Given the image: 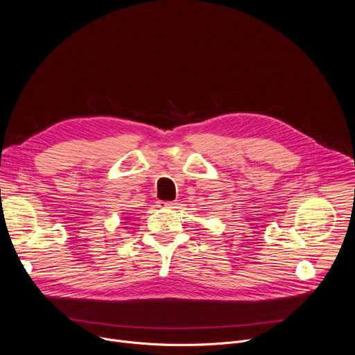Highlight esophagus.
I'll list each match as a JSON object with an SVG mask.
<instances>
[{
	"label": "esophagus",
	"instance_id": "obj_1",
	"mask_svg": "<svg viewBox=\"0 0 355 355\" xmlns=\"http://www.w3.org/2000/svg\"><path fill=\"white\" fill-rule=\"evenodd\" d=\"M159 207H160V208H175V207H177V202H175V200H168V202L160 200V202H159Z\"/></svg>",
	"mask_w": 355,
	"mask_h": 355
}]
</instances>
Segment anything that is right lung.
I'll return each instance as SVG.
<instances>
[{
    "label": "right lung",
    "instance_id": "1",
    "mask_svg": "<svg viewBox=\"0 0 355 355\" xmlns=\"http://www.w3.org/2000/svg\"><path fill=\"white\" fill-rule=\"evenodd\" d=\"M125 218H126V220H129V219H130V218H128V216H125ZM125 227H126V226H125Z\"/></svg>",
    "mask_w": 355,
    "mask_h": 355
}]
</instances>
